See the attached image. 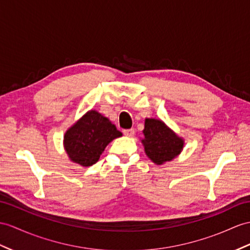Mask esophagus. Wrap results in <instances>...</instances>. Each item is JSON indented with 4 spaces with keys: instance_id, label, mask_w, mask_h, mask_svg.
I'll use <instances>...</instances> for the list:
<instances>
[{
    "instance_id": "34e87169",
    "label": "esophagus",
    "mask_w": 250,
    "mask_h": 250,
    "mask_svg": "<svg viewBox=\"0 0 250 250\" xmlns=\"http://www.w3.org/2000/svg\"><path fill=\"white\" fill-rule=\"evenodd\" d=\"M123 133H124L125 136H127V137H132L133 135H135V129H133V128L125 129V130H123Z\"/></svg>"
}]
</instances>
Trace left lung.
I'll list each match as a JSON object with an SVG mask.
<instances>
[{"instance_id": "1", "label": "left lung", "mask_w": 250, "mask_h": 250, "mask_svg": "<svg viewBox=\"0 0 250 250\" xmlns=\"http://www.w3.org/2000/svg\"><path fill=\"white\" fill-rule=\"evenodd\" d=\"M143 135L145 153L156 164L173 160L184 147V140L159 120L146 119Z\"/></svg>"}]
</instances>
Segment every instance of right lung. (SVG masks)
Masks as SVG:
<instances>
[{
  "mask_svg": "<svg viewBox=\"0 0 250 250\" xmlns=\"http://www.w3.org/2000/svg\"><path fill=\"white\" fill-rule=\"evenodd\" d=\"M122 136L110 121L95 110L87 112L64 135V148L70 159L91 167L113 139Z\"/></svg>",
  "mask_w": 250,
  "mask_h": 250,
  "instance_id": "add662e5",
  "label": "right lung"
}]
</instances>
